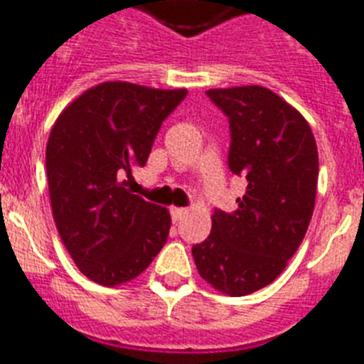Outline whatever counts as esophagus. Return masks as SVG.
Masks as SVG:
<instances>
[{
	"instance_id": "obj_1",
	"label": "esophagus",
	"mask_w": 364,
	"mask_h": 364,
	"mask_svg": "<svg viewBox=\"0 0 364 364\" xmlns=\"http://www.w3.org/2000/svg\"><path fill=\"white\" fill-rule=\"evenodd\" d=\"M186 214H188V210L186 208H176V206H173L171 208V218H173V221H180L182 218H186Z\"/></svg>"
}]
</instances>
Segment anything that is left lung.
I'll return each instance as SVG.
<instances>
[{"label": "left lung", "mask_w": 364, "mask_h": 364, "mask_svg": "<svg viewBox=\"0 0 364 364\" xmlns=\"http://www.w3.org/2000/svg\"><path fill=\"white\" fill-rule=\"evenodd\" d=\"M206 95L229 117V169L247 188L234 212L215 210L212 232L191 253L215 290L247 296L273 283L305 238L316 200V141L301 113L266 87Z\"/></svg>", "instance_id": "obj_1"}]
</instances>
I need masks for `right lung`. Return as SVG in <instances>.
Returning <instances> with one entry per match:
<instances>
[{
	"mask_svg": "<svg viewBox=\"0 0 364 364\" xmlns=\"http://www.w3.org/2000/svg\"><path fill=\"white\" fill-rule=\"evenodd\" d=\"M186 95L106 81L57 117L46 145L53 219L72 260L95 283H128L167 242L169 210L130 193L121 178L146 164L161 122Z\"/></svg>",
	"mask_w": 364,
	"mask_h": 364,
	"instance_id": "1",
	"label": "right lung"
}]
</instances>
